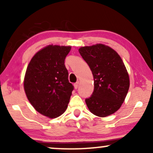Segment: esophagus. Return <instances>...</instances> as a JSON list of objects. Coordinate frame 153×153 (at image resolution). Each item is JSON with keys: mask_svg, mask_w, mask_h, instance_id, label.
<instances>
[{"mask_svg": "<svg viewBox=\"0 0 153 153\" xmlns=\"http://www.w3.org/2000/svg\"><path fill=\"white\" fill-rule=\"evenodd\" d=\"M78 85H79V82L78 81V82H75V83L74 84V87H75V89L78 88Z\"/></svg>", "mask_w": 153, "mask_h": 153, "instance_id": "esophagus-1", "label": "esophagus"}]
</instances>
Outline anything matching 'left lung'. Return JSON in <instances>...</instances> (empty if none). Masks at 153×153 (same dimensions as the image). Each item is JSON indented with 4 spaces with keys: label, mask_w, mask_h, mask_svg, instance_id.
<instances>
[{
    "label": "left lung",
    "mask_w": 153,
    "mask_h": 153,
    "mask_svg": "<svg viewBox=\"0 0 153 153\" xmlns=\"http://www.w3.org/2000/svg\"><path fill=\"white\" fill-rule=\"evenodd\" d=\"M94 79V90L85 99L88 108L98 117L112 114L120 108L129 88V75L116 51L101 44L79 49Z\"/></svg>",
    "instance_id": "8db88e82"
}]
</instances>
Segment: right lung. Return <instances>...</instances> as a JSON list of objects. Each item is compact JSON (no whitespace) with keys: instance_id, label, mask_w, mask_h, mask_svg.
Masks as SVG:
<instances>
[{"instance_id":"1","label":"right lung","mask_w":153,"mask_h":153,"mask_svg":"<svg viewBox=\"0 0 153 153\" xmlns=\"http://www.w3.org/2000/svg\"><path fill=\"white\" fill-rule=\"evenodd\" d=\"M71 49L49 45L35 54L26 69L24 85L28 100L38 112L50 118L65 111L74 89L65 65Z\"/></svg>"}]
</instances>
